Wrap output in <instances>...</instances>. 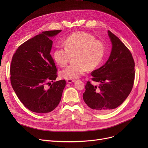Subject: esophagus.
Here are the masks:
<instances>
[{
	"mask_svg": "<svg viewBox=\"0 0 148 148\" xmlns=\"http://www.w3.org/2000/svg\"><path fill=\"white\" fill-rule=\"evenodd\" d=\"M75 82V80H71V79H68L66 80V82L69 83H71L72 82Z\"/></svg>",
	"mask_w": 148,
	"mask_h": 148,
	"instance_id": "1",
	"label": "esophagus"
}]
</instances>
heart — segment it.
<instances>
[{"label": "heart", "instance_id": "heart-1", "mask_svg": "<svg viewBox=\"0 0 148 148\" xmlns=\"http://www.w3.org/2000/svg\"><path fill=\"white\" fill-rule=\"evenodd\" d=\"M106 47L103 42L86 32H78L69 36L65 46L59 45L54 51L53 58L60 66H65L73 56L74 63L62 70V78L75 80L86 73L88 69L97 68L104 58Z\"/></svg>", "mask_w": 148, "mask_h": 148}]
</instances>
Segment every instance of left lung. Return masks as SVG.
I'll list each match as a JSON object with an SVG mask.
<instances>
[{
	"label": "left lung",
	"instance_id": "obj_1",
	"mask_svg": "<svg viewBox=\"0 0 148 148\" xmlns=\"http://www.w3.org/2000/svg\"><path fill=\"white\" fill-rule=\"evenodd\" d=\"M112 44L110 56L106 63L91 73L92 80L99 83L94 86L88 81L83 98L88 107L99 113H107L119 106L133 89L134 60L132 54L119 39L110 30Z\"/></svg>",
	"mask_w": 148,
	"mask_h": 148
}]
</instances>
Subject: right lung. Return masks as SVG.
<instances>
[{"mask_svg":"<svg viewBox=\"0 0 148 148\" xmlns=\"http://www.w3.org/2000/svg\"><path fill=\"white\" fill-rule=\"evenodd\" d=\"M61 30L42 32L20 45L12 58L10 79L20 101L33 112L46 113L59 104L66 81L57 78V68L50 54V37ZM50 84L49 88L46 85Z\"/></svg>","mask_w":148,"mask_h":148,"instance_id":"right-lung-1","label":"right lung"}]
</instances>
